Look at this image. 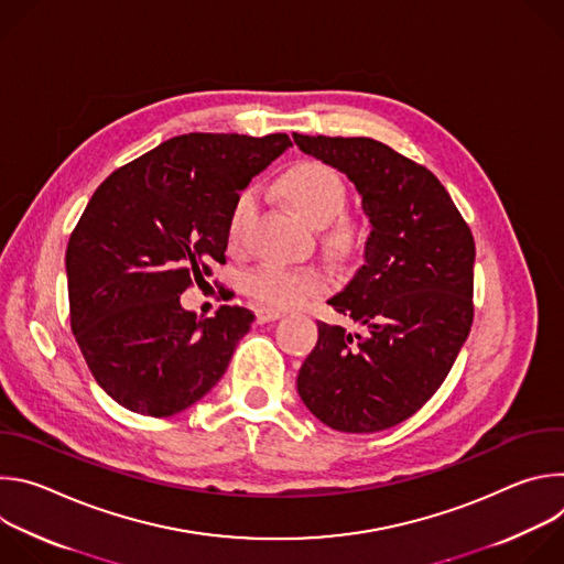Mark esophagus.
<instances>
[{
  "instance_id": "34e87169",
  "label": "esophagus",
  "mask_w": 564,
  "mask_h": 564,
  "mask_svg": "<svg viewBox=\"0 0 564 564\" xmlns=\"http://www.w3.org/2000/svg\"><path fill=\"white\" fill-rule=\"evenodd\" d=\"M281 316H283V312L276 310V307H265V305L257 307V321H259V324H268V321H276Z\"/></svg>"
}]
</instances>
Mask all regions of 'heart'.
I'll return each mask as SVG.
<instances>
[{
	"label": "heart",
	"mask_w": 564,
	"mask_h": 564,
	"mask_svg": "<svg viewBox=\"0 0 564 564\" xmlns=\"http://www.w3.org/2000/svg\"><path fill=\"white\" fill-rule=\"evenodd\" d=\"M281 189L290 205L312 225H328V243L337 250H346L355 243L357 227L348 216H341L348 203V187L341 174L321 163V160H303L290 167L281 178ZM257 214V192L248 187L240 192L227 216V243L240 248L246 243L250 223ZM328 279L314 268H285L281 263L265 261L246 276V290L263 305L294 307L305 299L324 292Z\"/></svg>",
	"instance_id": "b5f03b06"
}]
</instances>
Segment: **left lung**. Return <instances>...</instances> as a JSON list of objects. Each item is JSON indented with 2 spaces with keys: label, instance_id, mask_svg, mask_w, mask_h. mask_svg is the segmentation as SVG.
Wrapping results in <instances>:
<instances>
[{
  "label": "left lung",
  "instance_id": "8db88e82",
  "mask_svg": "<svg viewBox=\"0 0 564 564\" xmlns=\"http://www.w3.org/2000/svg\"><path fill=\"white\" fill-rule=\"evenodd\" d=\"M344 172L370 220L364 265L328 303L361 326L316 321L296 390L341 433H377L415 415L453 368L473 324L475 243L444 185L372 138L292 133Z\"/></svg>",
  "mask_w": 564,
  "mask_h": 564
}]
</instances>
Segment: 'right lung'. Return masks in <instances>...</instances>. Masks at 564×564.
I'll list each match as a JSON object with an SVG mask.
<instances>
[{
  "label": "right lung",
  "mask_w": 564,
  "mask_h": 564,
  "mask_svg": "<svg viewBox=\"0 0 564 564\" xmlns=\"http://www.w3.org/2000/svg\"><path fill=\"white\" fill-rule=\"evenodd\" d=\"M288 147L285 133L176 135L91 196L66 248L70 330L120 406L172 417L225 375L254 314L220 305L198 318L181 294L225 263L234 198Z\"/></svg>",
  "instance_id": "obj_1"
}]
</instances>
